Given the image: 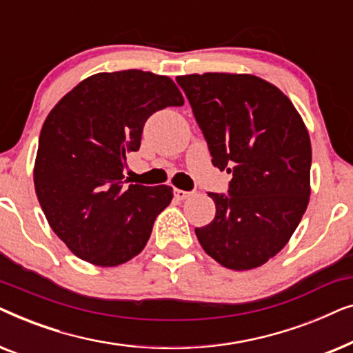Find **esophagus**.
<instances>
[{
	"instance_id": "34e87169",
	"label": "esophagus",
	"mask_w": 353,
	"mask_h": 353,
	"mask_svg": "<svg viewBox=\"0 0 353 353\" xmlns=\"http://www.w3.org/2000/svg\"><path fill=\"white\" fill-rule=\"evenodd\" d=\"M173 194H175L176 199L185 201V199H188V197L191 196V192L190 191H183V190H173Z\"/></svg>"
}]
</instances>
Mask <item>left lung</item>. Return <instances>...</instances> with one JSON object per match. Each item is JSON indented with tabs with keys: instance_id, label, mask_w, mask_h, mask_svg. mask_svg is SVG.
<instances>
[{
	"instance_id": "obj_1",
	"label": "left lung",
	"mask_w": 353,
	"mask_h": 353,
	"mask_svg": "<svg viewBox=\"0 0 353 353\" xmlns=\"http://www.w3.org/2000/svg\"><path fill=\"white\" fill-rule=\"evenodd\" d=\"M209 146L233 175L209 192L215 219L196 228L207 254L231 270L257 268L288 244L310 197L312 146L286 94L255 75L176 77Z\"/></svg>"
}]
</instances>
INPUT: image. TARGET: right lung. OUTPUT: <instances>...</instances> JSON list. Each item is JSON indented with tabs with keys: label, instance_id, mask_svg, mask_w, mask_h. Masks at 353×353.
Wrapping results in <instances>:
<instances>
[{
	"label": "right lung",
	"instance_id": "add662e5",
	"mask_svg": "<svg viewBox=\"0 0 353 353\" xmlns=\"http://www.w3.org/2000/svg\"><path fill=\"white\" fill-rule=\"evenodd\" d=\"M183 104L168 77L132 69L90 77L48 115L33 181L48 223L77 257L115 267L144 249L173 192L125 186L127 156L154 112Z\"/></svg>",
	"mask_w": 353,
	"mask_h": 353
}]
</instances>
